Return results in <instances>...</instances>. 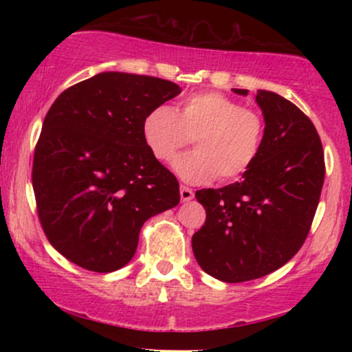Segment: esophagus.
<instances>
[{
  "mask_svg": "<svg viewBox=\"0 0 352 352\" xmlns=\"http://www.w3.org/2000/svg\"><path fill=\"white\" fill-rule=\"evenodd\" d=\"M193 195H195V193H193L192 188H188V187H185V185H182V187H180V199H182V201H190V200L193 199Z\"/></svg>",
  "mask_w": 352,
  "mask_h": 352,
  "instance_id": "obj_1",
  "label": "esophagus"
}]
</instances>
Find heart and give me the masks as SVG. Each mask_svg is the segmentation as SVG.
<instances>
[{
	"label": "heart",
	"mask_w": 352,
	"mask_h": 352,
	"mask_svg": "<svg viewBox=\"0 0 352 352\" xmlns=\"http://www.w3.org/2000/svg\"><path fill=\"white\" fill-rule=\"evenodd\" d=\"M263 116L220 92H195L180 109L153 107L142 124L144 142L160 162H170L192 140L197 151L180 155L173 168L190 184L235 180L256 162L263 147Z\"/></svg>",
	"instance_id": "1"
}]
</instances>
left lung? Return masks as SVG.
<instances>
[{"mask_svg": "<svg viewBox=\"0 0 352 352\" xmlns=\"http://www.w3.org/2000/svg\"><path fill=\"white\" fill-rule=\"evenodd\" d=\"M256 102L266 122L256 162L235 184L195 192L207 220L192 236L193 254L225 283L256 280L288 263L308 236L324 184V152L309 117L272 91H258Z\"/></svg>", "mask_w": 352, "mask_h": 352, "instance_id": "left-lung-1", "label": "left lung"}]
</instances>
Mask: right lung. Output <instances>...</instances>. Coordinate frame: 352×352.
Segmentation results:
<instances>
[{
    "instance_id": "right-lung-1",
    "label": "right lung",
    "mask_w": 352,
    "mask_h": 352,
    "mask_svg": "<svg viewBox=\"0 0 352 352\" xmlns=\"http://www.w3.org/2000/svg\"><path fill=\"white\" fill-rule=\"evenodd\" d=\"M180 92L160 78L100 72L47 111L34 148L36 210L50 243L72 263L122 268L145 221L179 205V182L147 148L142 124Z\"/></svg>"
}]
</instances>
